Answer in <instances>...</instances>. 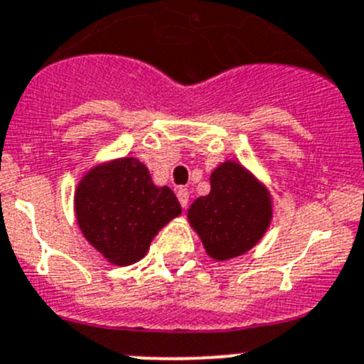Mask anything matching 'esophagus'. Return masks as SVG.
<instances>
[{"instance_id": "34e87169", "label": "esophagus", "mask_w": 364, "mask_h": 364, "mask_svg": "<svg viewBox=\"0 0 364 364\" xmlns=\"http://www.w3.org/2000/svg\"><path fill=\"white\" fill-rule=\"evenodd\" d=\"M176 196H178L180 205H182V208H188V204H189V191H188V189L180 188L178 191H176Z\"/></svg>"}]
</instances>
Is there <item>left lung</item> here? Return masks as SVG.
<instances>
[{"instance_id": "obj_1", "label": "left lung", "mask_w": 364, "mask_h": 364, "mask_svg": "<svg viewBox=\"0 0 364 364\" xmlns=\"http://www.w3.org/2000/svg\"><path fill=\"white\" fill-rule=\"evenodd\" d=\"M188 216L208 255L222 262L259 242L271 223V198L247 169L228 160L211 173V193L196 198Z\"/></svg>"}]
</instances>
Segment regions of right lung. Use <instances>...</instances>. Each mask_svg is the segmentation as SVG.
I'll list each match as a JSON object with an SVG mask.
<instances>
[{
  "label": "right lung",
  "instance_id": "obj_1",
  "mask_svg": "<svg viewBox=\"0 0 364 364\" xmlns=\"http://www.w3.org/2000/svg\"><path fill=\"white\" fill-rule=\"evenodd\" d=\"M180 211L175 193L156 188L148 168L132 156L95 166L75 191L82 235L115 265L144 258L159 229Z\"/></svg>",
  "mask_w": 364,
  "mask_h": 364
}]
</instances>
